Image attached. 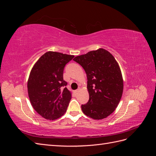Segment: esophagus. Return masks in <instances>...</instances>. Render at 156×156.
<instances>
[{"mask_svg":"<svg viewBox=\"0 0 156 156\" xmlns=\"http://www.w3.org/2000/svg\"><path fill=\"white\" fill-rule=\"evenodd\" d=\"M79 89H77V90H76L75 91V94H77L79 92Z\"/></svg>","mask_w":156,"mask_h":156,"instance_id":"esophagus-1","label":"esophagus"}]
</instances>
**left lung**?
<instances>
[{
  "mask_svg": "<svg viewBox=\"0 0 156 156\" xmlns=\"http://www.w3.org/2000/svg\"><path fill=\"white\" fill-rule=\"evenodd\" d=\"M85 71L89 100L81 105L83 113L101 120L114 112L123 93L124 83L119 65L104 49L90 51L73 58Z\"/></svg>",
  "mask_w": 156,
  "mask_h": 156,
  "instance_id": "obj_1",
  "label": "left lung"
}]
</instances>
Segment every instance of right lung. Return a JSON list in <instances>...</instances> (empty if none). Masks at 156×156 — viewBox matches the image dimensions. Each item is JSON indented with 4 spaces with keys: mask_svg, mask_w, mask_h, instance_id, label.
Masks as SVG:
<instances>
[{
    "mask_svg": "<svg viewBox=\"0 0 156 156\" xmlns=\"http://www.w3.org/2000/svg\"><path fill=\"white\" fill-rule=\"evenodd\" d=\"M74 55L48 51L42 55L32 68L27 83L31 105L40 115L54 120L67 110L72 94L63 79L66 64Z\"/></svg>",
    "mask_w": 156,
    "mask_h": 156,
    "instance_id": "add662e5",
    "label": "right lung"
}]
</instances>
